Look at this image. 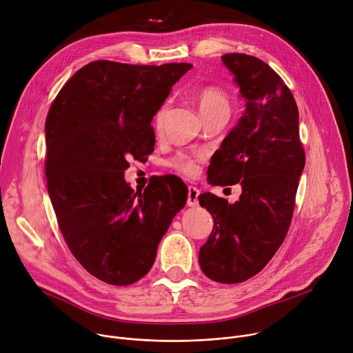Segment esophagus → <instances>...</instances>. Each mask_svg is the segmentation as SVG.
<instances>
[{
    "label": "esophagus",
    "instance_id": "1",
    "mask_svg": "<svg viewBox=\"0 0 353 353\" xmlns=\"http://www.w3.org/2000/svg\"><path fill=\"white\" fill-rule=\"evenodd\" d=\"M199 194L200 191L194 185H188V196H187V205L196 207L199 205Z\"/></svg>",
    "mask_w": 353,
    "mask_h": 353
}]
</instances>
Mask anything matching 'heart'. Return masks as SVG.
Returning a JSON list of instances; mask_svg holds the SVG:
<instances>
[{"mask_svg":"<svg viewBox=\"0 0 353 353\" xmlns=\"http://www.w3.org/2000/svg\"><path fill=\"white\" fill-rule=\"evenodd\" d=\"M196 100H197V104H199V108H200V112L203 117H205L211 112H215L218 110H223V108L230 110V103H228L225 92H223L218 87L208 85V87L201 88L196 94ZM166 111H168V104H163L156 112V117H154L156 130H160V128H162ZM170 166L174 170H177L179 173L193 176L199 172V159L193 154H188V153H179L170 160Z\"/></svg>","mask_w":353,"mask_h":353,"instance_id":"obj_1","label":"heart"}]
</instances>
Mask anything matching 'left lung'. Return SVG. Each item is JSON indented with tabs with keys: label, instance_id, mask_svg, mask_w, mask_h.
Segmentation results:
<instances>
[{
	"label": "left lung",
	"instance_id": "obj_1",
	"mask_svg": "<svg viewBox=\"0 0 353 353\" xmlns=\"http://www.w3.org/2000/svg\"><path fill=\"white\" fill-rule=\"evenodd\" d=\"M221 60L246 108L212 156L208 177L215 185L241 183L242 194L234 204L211 193L199 196L214 218L199 262L211 280L234 284L258 274L283 243L305 153L299 108L281 77L249 54L228 53Z\"/></svg>",
	"mask_w": 353,
	"mask_h": 353
}]
</instances>
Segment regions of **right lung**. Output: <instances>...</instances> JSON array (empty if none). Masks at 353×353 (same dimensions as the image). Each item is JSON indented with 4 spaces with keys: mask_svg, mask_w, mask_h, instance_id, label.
Returning <instances> with one entry per match:
<instances>
[{
    "mask_svg": "<svg viewBox=\"0 0 353 353\" xmlns=\"http://www.w3.org/2000/svg\"><path fill=\"white\" fill-rule=\"evenodd\" d=\"M193 65L91 61L49 110L46 181L59 228L92 276L128 285L153 266L157 245L185 205L187 187L163 176L141 191L123 179L128 157L154 146L153 117Z\"/></svg>",
    "mask_w": 353,
    "mask_h": 353,
    "instance_id": "obj_1",
    "label": "right lung"
}]
</instances>
